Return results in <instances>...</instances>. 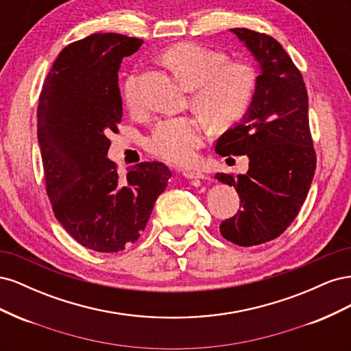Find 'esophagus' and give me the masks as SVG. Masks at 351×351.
Instances as JSON below:
<instances>
[{
  "instance_id": "34e87169",
  "label": "esophagus",
  "mask_w": 351,
  "mask_h": 351,
  "mask_svg": "<svg viewBox=\"0 0 351 351\" xmlns=\"http://www.w3.org/2000/svg\"><path fill=\"white\" fill-rule=\"evenodd\" d=\"M184 177L190 178V180H204L205 174L200 173V171H186Z\"/></svg>"
}]
</instances>
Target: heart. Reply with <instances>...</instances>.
I'll return each mask as SVG.
<instances>
[{
	"instance_id": "heart-1",
	"label": "heart",
	"mask_w": 351,
	"mask_h": 351,
	"mask_svg": "<svg viewBox=\"0 0 351 351\" xmlns=\"http://www.w3.org/2000/svg\"><path fill=\"white\" fill-rule=\"evenodd\" d=\"M164 64L190 90L192 107L215 125H228L249 110L258 84L250 62L227 60L224 52L195 42H182L162 54ZM127 108L139 112L143 98L136 74L124 83ZM206 124L196 115L173 117L159 121L149 137L151 149L176 165L192 164L205 143Z\"/></svg>"
}]
</instances>
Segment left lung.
<instances>
[{"instance_id": "1", "label": "left lung", "mask_w": 351, "mask_h": 351, "mask_svg": "<svg viewBox=\"0 0 351 351\" xmlns=\"http://www.w3.org/2000/svg\"><path fill=\"white\" fill-rule=\"evenodd\" d=\"M261 66L256 90L241 123L217 141L221 156L247 155L246 174L218 173L240 196L221 234L239 246H258L281 236L299 214L316 168L300 70L277 39L246 27L231 29Z\"/></svg>"}]
</instances>
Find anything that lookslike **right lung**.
<instances>
[{
	"label": "right lung",
	"instance_id": "right-lung-1",
	"mask_svg": "<svg viewBox=\"0 0 351 351\" xmlns=\"http://www.w3.org/2000/svg\"><path fill=\"white\" fill-rule=\"evenodd\" d=\"M142 39L93 34L62 49L42 86L38 141L47 195L60 224L82 246L120 252L141 237L171 171L141 162L125 177L107 158L123 117L121 60Z\"/></svg>",
	"mask_w": 351,
	"mask_h": 351
}]
</instances>
